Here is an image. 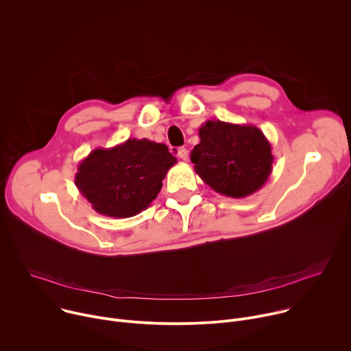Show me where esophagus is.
Here are the masks:
<instances>
[{
    "label": "esophagus",
    "instance_id": "esophagus-1",
    "mask_svg": "<svg viewBox=\"0 0 351 351\" xmlns=\"http://www.w3.org/2000/svg\"><path fill=\"white\" fill-rule=\"evenodd\" d=\"M176 154H178V157H179L180 160H183V161H187V158H189V152H187V148H184V147L178 148Z\"/></svg>",
    "mask_w": 351,
    "mask_h": 351
}]
</instances>
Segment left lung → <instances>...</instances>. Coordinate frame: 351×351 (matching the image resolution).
Instances as JSON below:
<instances>
[{"label":"left lung","instance_id":"obj_1","mask_svg":"<svg viewBox=\"0 0 351 351\" xmlns=\"http://www.w3.org/2000/svg\"><path fill=\"white\" fill-rule=\"evenodd\" d=\"M191 149L195 173L217 193L243 198L260 190L272 172V145L253 125L207 121Z\"/></svg>","mask_w":351,"mask_h":351}]
</instances>
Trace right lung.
Instances as JSON below:
<instances>
[{"mask_svg": "<svg viewBox=\"0 0 351 351\" xmlns=\"http://www.w3.org/2000/svg\"><path fill=\"white\" fill-rule=\"evenodd\" d=\"M176 162L162 143L128 138L111 148L93 149L79 164L75 184L95 213L130 218L157 198Z\"/></svg>", "mask_w": 351, "mask_h": 351, "instance_id": "obj_1", "label": "right lung"}]
</instances>
